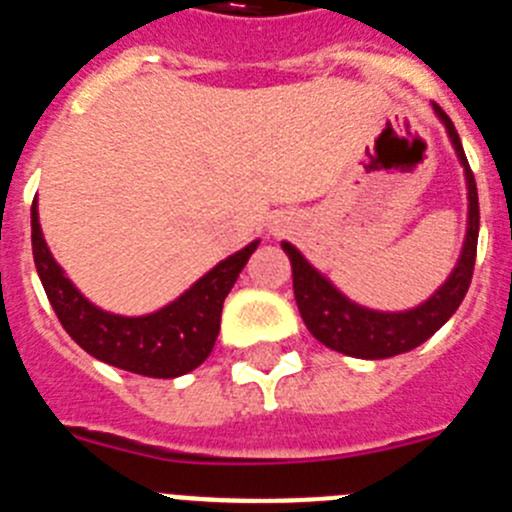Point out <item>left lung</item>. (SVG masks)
I'll use <instances>...</instances> for the list:
<instances>
[{
    "label": "left lung",
    "instance_id": "8db88e82",
    "mask_svg": "<svg viewBox=\"0 0 512 512\" xmlns=\"http://www.w3.org/2000/svg\"><path fill=\"white\" fill-rule=\"evenodd\" d=\"M433 110L438 115V121L446 126L453 151H456V157L464 167L469 211H466L464 247H461V255L456 260V268L451 270L446 283L428 301H422L415 309L407 311H376L355 304L340 288L332 286L330 278L319 273L291 242H281L283 252L291 260L293 296H296V306H299L306 330L317 337L322 345L337 350V353L366 358V361H381V358L407 353V350L417 348V345H422L441 330L443 324L453 317V311L461 306L466 291H469L479 237L477 182L471 175L464 146H461L459 133L453 128L451 118L435 102Z\"/></svg>",
    "mask_w": 512,
    "mask_h": 512
}]
</instances>
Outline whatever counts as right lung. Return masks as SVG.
Masks as SVG:
<instances>
[{"label":"right lung","instance_id":"1","mask_svg":"<svg viewBox=\"0 0 512 512\" xmlns=\"http://www.w3.org/2000/svg\"><path fill=\"white\" fill-rule=\"evenodd\" d=\"M30 226L35 270L71 340L95 355L97 361L151 379H177L211 355L221 330L224 299L260 244V239H255L213 265L188 291L162 309L141 317H123L92 304L53 260L38 219V198L30 211Z\"/></svg>","mask_w":512,"mask_h":512}]
</instances>
